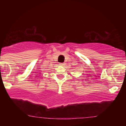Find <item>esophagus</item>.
<instances>
[{
  "mask_svg": "<svg viewBox=\"0 0 126 126\" xmlns=\"http://www.w3.org/2000/svg\"><path fill=\"white\" fill-rule=\"evenodd\" d=\"M64 64H65L64 63H59V65H63V66Z\"/></svg>",
  "mask_w": 126,
  "mask_h": 126,
  "instance_id": "esophagus-1",
  "label": "esophagus"
}]
</instances>
